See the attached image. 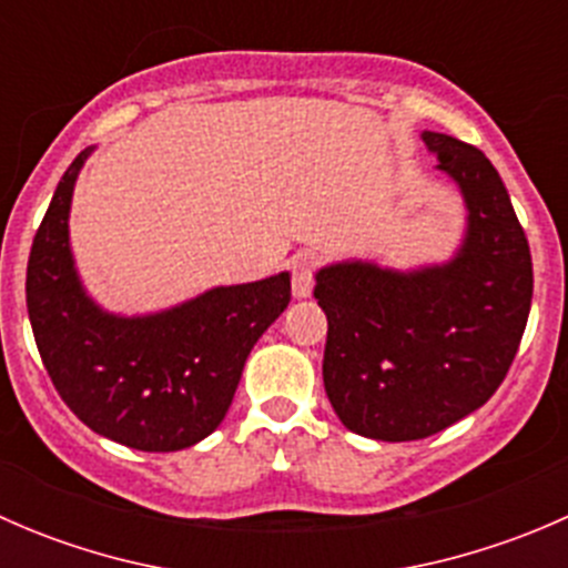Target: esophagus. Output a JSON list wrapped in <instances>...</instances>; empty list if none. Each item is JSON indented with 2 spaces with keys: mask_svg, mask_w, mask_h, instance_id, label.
<instances>
[{
  "mask_svg": "<svg viewBox=\"0 0 568 568\" xmlns=\"http://www.w3.org/2000/svg\"><path fill=\"white\" fill-rule=\"evenodd\" d=\"M313 283H316V257L296 255L294 261H291V285H294L296 300L311 296Z\"/></svg>",
  "mask_w": 568,
  "mask_h": 568,
  "instance_id": "34e87169",
  "label": "esophagus"
}]
</instances>
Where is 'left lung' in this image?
<instances>
[{
  "instance_id": "8db88e82",
  "label": "left lung",
  "mask_w": 568,
  "mask_h": 568,
  "mask_svg": "<svg viewBox=\"0 0 568 568\" xmlns=\"http://www.w3.org/2000/svg\"><path fill=\"white\" fill-rule=\"evenodd\" d=\"M423 140L467 203L459 255L409 274L337 263L313 288L329 324L332 409L348 432L385 443L432 437L484 406L517 357L532 300L528 236L497 170L456 136Z\"/></svg>"
}]
</instances>
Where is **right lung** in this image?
<instances>
[{
  "label": "right lung",
  "mask_w": 568,
  "mask_h": 568,
  "mask_svg": "<svg viewBox=\"0 0 568 568\" xmlns=\"http://www.w3.org/2000/svg\"><path fill=\"white\" fill-rule=\"evenodd\" d=\"M88 151L73 159L27 263V311L40 359L68 409L101 437L168 454L209 437L225 417L257 337L288 307L291 277L205 291L145 318L99 311L73 268L68 211Z\"/></svg>",
  "instance_id": "right-lung-1"
}]
</instances>
